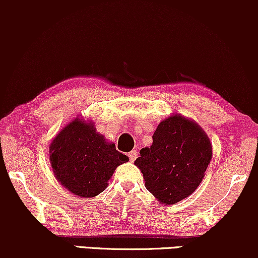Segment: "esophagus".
Instances as JSON below:
<instances>
[{
    "mask_svg": "<svg viewBox=\"0 0 258 258\" xmlns=\"http://www.w3.org/2000/svg\"><path fill=\"white\" fill-rule=\"evenodd\" d=\"M137 156H138L137 150H132V152L128 153V158H130V160H131V161H135V160L137 159Z\"/></svg>",
    "mask_w": 258,
    "mask_h": 258,
    "instance_id": "obj_1",
    "label": "esophagus"
}]
</instances>
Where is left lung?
<instances>
[{
    "label": "left lung",
    "mask_w": 258,
    "mask_h": 258,
    "mask_svg": "<svg viewBox=\"0 0 258 258\" xmlns=\"http://www.w3.org/2000/svg\"><path fill=\"white\" fill-rule=\"evenodd\" d=\"M212 159L210 139L193 120L174 114L156 127L150 148L135 161L159 203L171 205L193 194Z\"/></svg>",
    "instance_id": "obj_1"
}]
</instances>
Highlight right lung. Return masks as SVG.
Here are the masks:
<instances>
[{
    "label": "right lung",
    "mask_w": 258,
    "mask_h": 258,
    "mask_svg": "<svg viewBox=\"0 0 258 258\" xmlns=\"http://www.w3.org/2000/svg\"><path fill=\"white\" fill-rule=\"evenodd\" d=\"M49 161L65 189L79 198H94L108 186L115 168L128 158L106 142L92 121L78 116L52 141Z\"/></svg>",
    "instance_id": "right-lung-1"
}]
</instances>
